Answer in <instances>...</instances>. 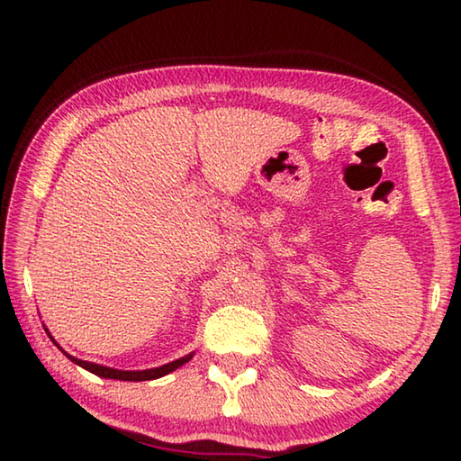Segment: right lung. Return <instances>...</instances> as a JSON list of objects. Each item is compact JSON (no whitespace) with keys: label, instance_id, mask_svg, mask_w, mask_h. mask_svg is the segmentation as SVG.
<instances>
[{"label":"right lung","instance_id":"1","mask_svg":"<svg viewBox=\"0 0 461 461\" xmlns=\"http://www.w3.org/2000/svg\"><path fill=\"white\" fill-rule=\"evenodd\" d=\"M49 331V330H46ZM50 335V333H49ZM67 354V352H65ZM194 356V352L186 354L183 357H178L175 362H168L165 366H158V368H150V370H118V368H109V366H101V364H93V362H85L79 360V357H75L71 354H67V357L71 362H75L77 366H81V368L89 370L91 374H95V376L101 378H112V380H128V382H142V380H156L160 376H167V374L175 372L176 368H181L183 364H186Z\"/></svg>","mask_w":461,"mask_h":461}]
</instances>
